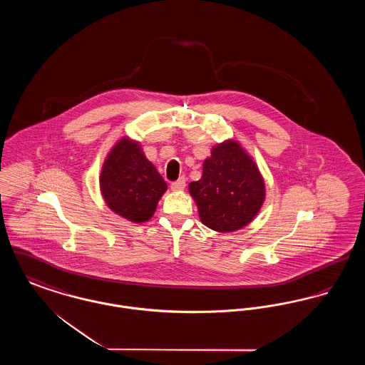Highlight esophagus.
<instances>
[{"label":"esophagus","mask_w":365,"mask_h":365,"mask_svg":"<svg viewBox=\"0 0 365 365\" xmlns=\"http://www.w3.org/2000/svg\"><path fill=\"white\" fill-rule=\"evenodd\" d=\"M185 186H186V179L182 176V178H179L178 180H175L171 183V189L174 191L183 190L185 189Z\"/></svg>","instance_id":"esophagus-1"}]
</instances>
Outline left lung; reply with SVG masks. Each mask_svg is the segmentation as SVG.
<instances>
[{
	"label": "left lung",
	"mask_w": 365,
	"mask_h": 365,
	"mask_svg": "<svg viewBox=\"0 0 365 365\" xmlns=\"http://www.w3.org/2000/svg\"><path fill=\"white\" fill-rule=\"evenodd\" d=\"M189 191L201 222L219 232L247 226L265 197L257 165L234 140L213 148L204 161L201 179L191 182Z\"/></svg>",
	"instance_id": "1"
}]
</instances>
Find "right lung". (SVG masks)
<instances>
[{
	"label": "right lung",
	"instance_id": "add662e5",
	"mask_svg": "<svg viewBox=\"0 0 365 365\" xmlns=\"http://www.w3.org/2000/svg\"><path fill=\"white\" fill-rule=\"evenodd\" d=\"M100 186L108 207L133 223L149 220L167 183L142 153L139 143L123 138L105 160Z\"/></svg>",
	"mask_w": 365,
	"mask_h": 365
}]
</instances>
